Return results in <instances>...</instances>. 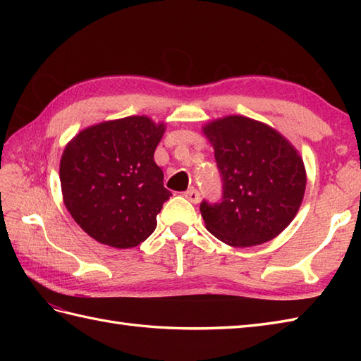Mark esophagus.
I'll list each match as a JSON object with an SVG mask.
<instances>
[{"instance_id":"1","label":"esophagus","mask_w":361,"mask_h":361,"mask_svg":"<svg viewBox=\"0 0 361 361\" xmlns=\"http://www.w3.org/2000/svg\"><path fill=\"white\" fill-rule=\"evenodd\" d=\"M183 195H185V197L188 198V200H189L190 203H194V204H197L198 202H200V192H198V190H197L195 188L188 189L186 192L183 194Z\"/></svg>"}]
</instances>
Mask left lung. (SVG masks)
Masks as SVG:
<instances>
[{"mask_svg":"<svg viewBox=\"0 0 361 361\" xmlns=\"http://www.w3.org/2000/svg\"><path fill=\"white\" fill-rule=\"evenodd\" d=\"M224 180L221 202L200 204L208 231L235 248L274 239L302 203L304 161L278 130L240 114L203 126Z\"/></svg>","mask_w":361,"mask_h":361,"instance_id":"left-lung-1","label":"left lung"}]
</instances>
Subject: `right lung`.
Masks as SVG:
<instances>
[{"label": "right lung", "instance_id": "right-lung-1", "mask_svg": "<svg viewBox=\"0 0 361 361\" xmlns=\"http://www.w3.org/2000/svg\"><path fill=\"white\" fill-rule=\"evenodd\" d=\"M164 132V122L127 116L83 128L65 145L63 203L99 243L133 248L155 231L158 212L172 195L153 159Z\"/></svg>", "mask_w": 361, "mask_h": 361}]
</instances>
